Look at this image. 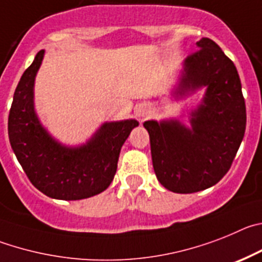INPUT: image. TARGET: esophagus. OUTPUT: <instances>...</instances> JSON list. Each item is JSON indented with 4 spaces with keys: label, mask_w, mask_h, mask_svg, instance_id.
Here are the masks:
<instances>
[{
    "label": "esophagus",
    "mask_w": 262,
    "mask_h": 262,
    "mask_svg": "<svg viewBox=\"0 0 262 262\" xmlns=\"http://www.w3.org/2000/svg\"><path fill=\"white\" fill-rule=\"evenodd\" d=\"M136 114L137 116L141 117V119H145L148 115V107L146 104H141L140 107L136 108Z\"/></svg>",
    "instance_id": "1"
}]
</instances>
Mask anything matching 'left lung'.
Here are the masks:
<instances>
[{
  "label": "left lung",
  "mask_w": 262,
  "mask_h": 262,
  "mask_svg": "<svg viewBox=\"0 0 262 262\" xmlns=\"http://www.w3.org/2000/svg\"><path fill=\"white\" fill-rule=\"evenodd\" d=\"M184 61L173 95L206 87L190 112V128L178 120L143 122L150 136L152 167L159 183L175 193L215 185L230 169L246 132V102L234 62L209 37Z\"/></svg>",
  "instance_id": "1"
}]
</instances>
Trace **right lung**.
<instances>
[{"mask_svg": "<svg viewBox=\"0 0 262 262\" xmlns=\"http://www.w3.org/2000/svg\"><path fill=\"white\" fill-rule=\"evenodd\" d=\"M44 57L37 52L23 73L9 114V138L16 159L35 188L51 199L82 200L110 187L120 150L137 120L104 122L84 145L68 147L40 124L34 105L35 77Z\"/></svg>", "mask_w": 262, "mask_h": 262, "instance_id": "1", "label": "right lung"}]
</instances>
